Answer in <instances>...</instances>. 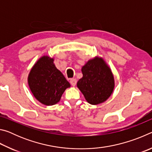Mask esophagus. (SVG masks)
<instances>
[{
	"label": "esophagus",
	"mask_w": 152,
	"mask_h": 152,
	"mask_svg": "<svg viewBox=\"0 0 152 152\" xmlns=\"http://www.w3.org/2000/svg\"><path fill=\"white\" fill-rule=\"evenodd\" d=\"M70 84H72V86H75L76 84V82H77V80L75 79V78H72L70 80Z\"/></svg>",
	"instance_id": "obj_1"
}]
</instances>
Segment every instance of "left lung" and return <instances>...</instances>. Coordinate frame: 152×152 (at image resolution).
<instances>
[{
  "mask_svg": "<svg viewBox=\"0 0 152 152\" xmlns=\"http://www.w3.org/2000/svg\"><path fill=\"white\" fill-rule=\"evenodd\" d=\"M82 78L77 87L91 104L102 103L109 99L115 88V79L104 59L95 56L82 67Z\"/></svg>",
  "mask_w": 152,
  "mask_h": 152,
  "instance_id": "obj_1",
  "label": "left lung"
}]
</instances>
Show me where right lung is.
Here are the masks:
<instances>
[{"label":"right lung","instance_id":"1","mask_svg":"<svg viewBox=\"0 0 152 152\" xmlns=\"http://www.w3.org/2000/svg\"><path fill=\"white\" fill-rule=\"evenodd\" d=\"M53 61V58L42 56L33 66L27 78L31 93L46 106L57 104L66 89L71 86Z\"/></svg>","mask_w":152,"mask_h":152}]
</instances>
